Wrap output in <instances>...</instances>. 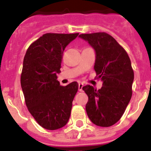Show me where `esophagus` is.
I'll return each mask as SVG.
<instances>
[{"mask_svg": "<svg viewBox=\"0 0 151 151\" xmlns=\"http://www.w3.org/2000/svg\"><path fill=\"white\" fill-rule=\"evenodd\" d=\"M83 84L82 83H79V91H83Z\"/></svg>", "mask_w": 151, "mask_h": 151, "instance_id": "34e87169", "label": "esophagus"}]
</instances>
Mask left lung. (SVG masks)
<instances>
[{
    "mask_svg": "<svg viewBox=\"0 0 151 151\" xmlns=\"http://www.w3.org/2000/svg\"><path fill=\"white\" fill-rule=\"evenodd\" d=\"M80 38L94 48V69L97 79L103 81L99 90L83 87L88 96L87 114L93 124L109 127L121 119L131 99L134 77L131 62L125 49L105 32L82 34Z\"/></svg>",
    "mask_w": 151,
    "mask_h": 151,
    "instance_id": "obj_1",
    "label": "left lung"
}]
</instances>
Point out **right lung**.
I'll use <instances>...</instances> for the list:
<instances>
[{"instance_id": "1", "label": "right lung", "mask_w": 151, "mask_h": 151, "mask_svg": "<svg viewBox=\"0 0 151 151\" xmlns=\"http://www.w3.org/2000/svg\"><path fill=\"white\" fill-rule=\"evenodd\" d=\"M79 35L47 33L27 49L23 60L21 85L28 110L44 129L63 127L70 118L72 101L79 85L74 81L60 86V72L65 47Z\"/></svg>"}]
</instances>
